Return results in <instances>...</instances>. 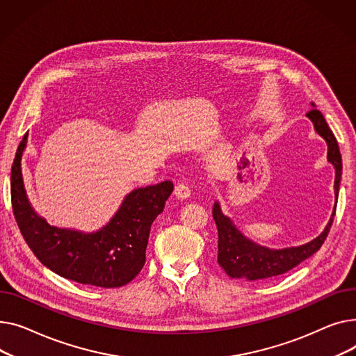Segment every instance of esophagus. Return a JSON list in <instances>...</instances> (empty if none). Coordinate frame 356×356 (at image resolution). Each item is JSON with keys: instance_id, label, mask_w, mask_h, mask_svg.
Instances as JSON below:
<instances>
[{"instance_id": "esophagus-1", "label": "esophagus", "mask_w": 356, "mask_h": 356, "mask_svg": "<svg viewBox=\"0 0 356 356\" xmlns=\"http://www.w3.org/2000/svg\"><path fill=\"white\" fill-rule=\"evenodd\" d=\"M174 193H175V195H177L178 198L185 200V198H188V197L191 195V188H190V185H188L186 182H178V184L175 185Z\"/></svg>"}]
</instances>
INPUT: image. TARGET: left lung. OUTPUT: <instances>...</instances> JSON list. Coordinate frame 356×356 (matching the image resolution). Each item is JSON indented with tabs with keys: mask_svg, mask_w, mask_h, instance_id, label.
<instances>
[{
	"mask_svg": "<svg viewBox=\"0 0 356 356\" xmlns=\"http://www.w3.org/2000/svg\"><path fill=\"white\" fill-rule=\"evenodd\" d=\"M307 118L315 124L316 132L327 143V159L337 170L335 195L338 201L342 175V156L338 140L329 129L323 115L315 109V104H313V109L307 112ZM213 217L218 229V264L229 277L253 282L280 276L315 254L329 234L335 211H333L325 232L319 237L307 244L282 250H270L245 238L232 222V220L221 213L218 202H214Z\"/></svg>",
	"mask_w": 356,
	"mask_h": 356,
	"instance_id": "left-lung-1",
	"label": "left lung"
}]
</instances>
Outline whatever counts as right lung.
<instances>
[{
  "label": "right lung",
  "mask_w": 356,
  "mask_h": 356,
  "mask_svg": "<svg viewBox=\"0 0 356 356\" xmlns=\"http://www.w3.org/2000/svg\"><path fill=\"white\" fill-rule=\"evenodd\" d=\"M27 134L19 142L11 166L13 213L34 256L56 275L96 287H120L134 280L145 264V252L154 220L163 211L174 190L171 181L136 188L119 211L96 233L57 228L31 208L21 175V155Z\"/></svg>",
  "instance_id": "right-lung-1"
}]
</instances>
